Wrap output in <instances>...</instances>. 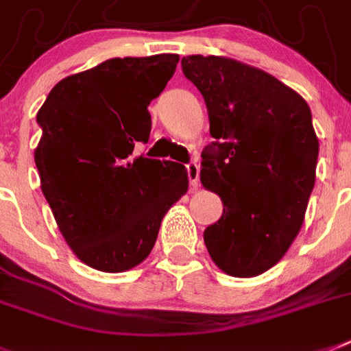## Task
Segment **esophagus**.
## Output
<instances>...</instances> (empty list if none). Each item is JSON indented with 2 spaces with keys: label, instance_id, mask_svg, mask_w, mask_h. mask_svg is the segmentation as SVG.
<instances>
[{
  "label": "esophagus",
  "instance_id": "obj_1",
  "mask_svg": "<svg viewBox=\"0 0 351 351\" xmlns=\"http://www.w3.org/2000/svg\"><path fill=\"white\" fill-rule=\"evenodd\" d=\"M186 172H188V181H190V190H197L199 188V173H201V169L197 163L186 165Z\"/></svg>",
  "mask_w": 351,
  "mask_h": 351
}]
</instances>
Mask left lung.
I'll return each mask as SVG.
<instances>
[{
    "mask_svg": "<svg viewBox=\"0 0 351 351\" xmlns=\"http://www.w3.org/2000/svg\"><path fill=\"white\" fill-rule=\"evenodd\" d=\"M201 91L215 143L202 152V186L224 211L204 231L215 265L253 278L276 265L305 221L319 140L300 93L262 69L219 55L182 57Z\"/></svg>",
    "mask_w": 351,
    "mask_h": 351,
    "instance_id": "1",
    "label": "left lung"
}]
</instances>
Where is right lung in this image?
<instances>
[{
    "label": "right lung",
    "instance_id": "add662e5",
    "mask_svg": "<svg viewBox=\"0 0 351 351\" xmlns=\"http://www.w3.org/2000/svg\"><path fill=\"white\" fill-rule=\"evenodd\" d=\"M178 62L176 53L109 59L62 78L37 112L40 190L75 256L102 273L143 262L188 192L184 165L132 154L149 141L147 107Z\"/></svg>",
    "mask_w": 351,
    "mask_h": 351
}]
</instances>
